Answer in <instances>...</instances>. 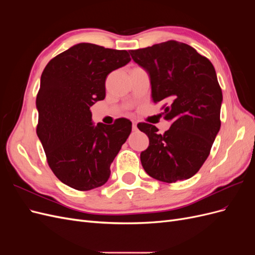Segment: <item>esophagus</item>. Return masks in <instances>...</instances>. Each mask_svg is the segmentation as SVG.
Returning <instances> with one entry per match:
<instances>
[{"label": "esophagus", "instance_id": "1", "mask_svg": "<svg viewBox=\"0 0 255 255\" xmlns=\"http://www.w3.org/2000/svg\"><path fill=\"white\" fill-rule=\"evenodd\" d=\"M132 128H133V130H137V122L136 121H132Z\"/></svg>", "mask_w": 255, "mask_h": 255}]
</instances>
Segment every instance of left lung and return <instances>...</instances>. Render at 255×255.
<instances>
[{
  "mask_svg": "<svg viewBox=\"0 0 255 255\" xmlns=\"http://www.w3.org/2000/svg\"><path fill=\"white\" fill-rule=\"evenodd\" d=\"M129 54L148 71L153 101L165 102V119L172 122L163 135L149 123L137 125L149 137L148 149L140 154L141 165L161 182L187 180L210 155L221 126L222 91L215 68L190 45L175 40Z\"/></svg>",
  "mask_w": 255,
  "mask_h": 255,
  "instance_id": "8db88e82",
  "label": "left lung"
}]
</instances>
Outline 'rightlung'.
<instances>
[{"instance_id": "obj_1", "label": "right lung", "mask_w": 255, "mask_h": 255, "mask_svg": "<svg viewBox=\"0 0 255 255\" xmlns=\"http://www.w3.org/2000/svg\"><path fill=\"white\" fill-rule=\"evenodd\" d=\"M129 60L126 50L79 43L52 58L41 74L37 135L53 173L74 189L104 185L130 134L129 120L95 126L90 112V106L105 98L107 75Z\"/></svg>"}]
</instances>
